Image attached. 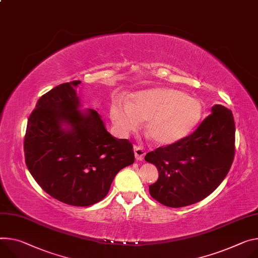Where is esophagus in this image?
<instances>
[{"mask_svg": "<svg viewBox=\"0 0 258 258\" xmlns=\"http://www.w3.org/2000/svg\"><path fill=\"white\" fill-rule=\"evenodd\" d=\"M134 152H135V157L137 160H143L144 156L146 154L145 149L140 146H134Z\"/></svg>", "mask_w": 258, "mask_h": 258, "instance_id": "esophagus-1", "label": "esophagus"}]
</instances>
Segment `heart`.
I'll list each match as a JSON object with an SVG mask.
<instances>
[{"instance_id": "obj_1", "label": "heart", "mask_w": 258, "mask_h": 258, "mask_svg": "<svg viewBox=\"0 0 258 258\" xmlns=\"http://www.w3.org/2000/svg\"><path fill=\"white\" fill-rule=\"evenodd\" d=\"M203 113L199 99L167 87L139 91L132 102L114 99L110 105V118L120 135H128L146 120L147 135L160 145L174 144L189 136Z\"/></svg>"}]
</instances>
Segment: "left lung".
<instances>
[{
	"label": "left lung",
	"instance_id": "8db88e82",
	"mask_svg": "<svg viewBox=\"0 0 258 258\" xmlns=\"http://www.w3.org/2000/svg\"><path fill=\"white\" fill-rule=\"evenodd\" d=\"M199 127L181 141L148 152L158 179L149 186L160 204L180 208L212 194L227 175L235 157V120L229 109L214 105Z\"/></svg>",
	"mask_w": 258,
	"mask_h": 258
}]
</instances>
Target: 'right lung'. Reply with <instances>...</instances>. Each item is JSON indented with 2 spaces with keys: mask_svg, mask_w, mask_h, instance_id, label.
Masks as SVG:
<instances>
[{
  "mask_svg": "<svg viewBox=\"0 0 258 258\" xmlns=\"http://www.w3.org/2000/svg\"><path fill=\"white\" fill-rule=\"evenodd\" d=\"M81 81L46 92L29 117L27 167L41 188L61 203L87 207L102 201L116 174L135 161L132 143L107 132L100 114L79 110Z\"/></svg>",
  "mask_w": 258,
  "mask_h": 258,
  "instance_id": "add662e5",
  "label": "right lung"
}]
</instances>
